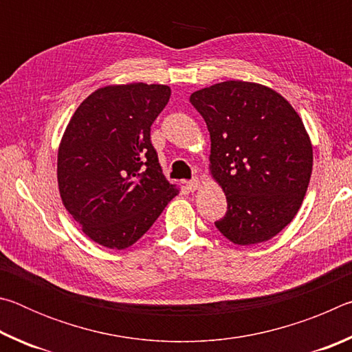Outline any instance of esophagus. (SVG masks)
<instances>
[{
    "label": "esophagus",
    "mask_w": 352,
    "mask_h": 352,
    "mask_svg": "<svg viewBox=\"0 0 352 352\" xmlns=\"http://www.w3.org/2000/svg\"><path fill=\"white\" fill-rule=\"evenodd\" d=\"M186 186H188V189H190V190L199 189V186H200V180H199V177H194L192 180H189V182L186 183Z\"/></svg>",
    "instance_id": "34e87169"
}]
</instances>
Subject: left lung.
<instances>
[{"label": "left lung", "instance_id": "left-lung-1", "mask_svg": "<svg viewBox=\"0 0 352 352\" xmlns=\"http://www.w3.org/2000/svg\"><path fill=\"white\" fill-rule=\"evenodd\" d=\"M211 136V174L226 195L214 222L226 239L254 245L272 239L300 210L312 174V144L281 94L228 80L190 94Z\"/></svg>", "mask_w": 352, "mask_h": 352}]
</instances>
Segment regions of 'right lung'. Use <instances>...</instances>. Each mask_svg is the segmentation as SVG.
I'll use <instances>...</instances> for the list:
<instances>
[{
  "label": "right lung",
  "instance_id": "right-lung-1",
  "mask_svg": "<svg viewBox=\"0 0 352 352\" xmlns=\"http://www.w3.org/2000/svg\"><path fill=\"white\" fill-rule=\"evenodd\" d=\"M169 98L168 85L99 88L77 107L65 130L58 190L67 211L99 245H133L178 194L151 141V126Z\"/></svg>",
  "mask_w": 352,
  "mask_h": 352
}]
</instances>
